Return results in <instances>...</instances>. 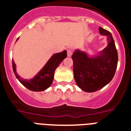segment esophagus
<instances>
[{
  "label": "esophagus",
  "mask_w": 131,
  "mask_h": 131,
  "mask_svg": "<svg viewBox=\"0 0 131 131\" xmlns=\"http://www.w3.org/2000/svg\"><path fill=\"white\" fill-rule=\"evenodd\" d=\"M72 55V50L71 49H67V56L69 57H71Z\"/></svg>",
  "instance_id": "obj_1"
}]
</instances>
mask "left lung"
<instances>
[{"label": "left lung", "instance_id": "8db88e82", "mask_svg": "<svg viewBox=\"0 0 131 131\" xmlns=\"http://www.w3.org/2000/svg\"><path fill=\"white\" fill-rule=\"evenodd\" d=\"M101 35L107 37V46L96 56L76 49L72 55L74 78L83 91L93 92L109 84L114 78L118 64V52L112 34L99 27Z\"/></svg>", "mask_w": 131, "mask_h": 131}]
</instances>
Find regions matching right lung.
<instances>
[{
	"label": "right lung",
	"instance_id": "1",
	"mask_svg": "<svg viewBox=\"0 0 131 131\" xmlns=\"http://www.w3.org/2000/svg\"><path fill=\"white\" fill-rule=\"evenodd\" d=\"M67 54L66 50L53 54L41 71L33 78L30 80H24L17 74L16 72V65L13 60H12L13 72L19 82L26 88L31 91H43L51 85L55 70L61 63V62L67 57Z\"/></svg>",
	"mask_w": 131,
	"mask_h": 131
}]
</instances>
